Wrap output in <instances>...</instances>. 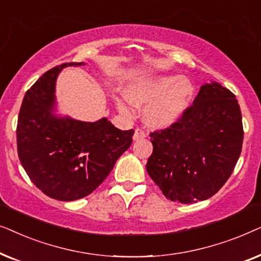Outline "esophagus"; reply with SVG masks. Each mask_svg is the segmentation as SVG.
Instances as JSON below:
<instances>
[{"instance_id":"esophagus-1","label":"esophagus","mask_w":261,"mask_h":261,"mask_svg":"<svg viewBox=\"0 0 261 261\" xmlns=\"http://www.w3.org/2000/svg\"><path fill=\"white\" fill-rule=\"evenodd\" d=\"M144 138H146V132L144 129H141V128H137V129H135V133L133 135L134 140L138 141V140H141V139H144Z\"/></svg>"}]
</instances>
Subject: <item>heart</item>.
<instances>
[{"label":"heart","instance_id":"1","mask_svg":"<svg viewBox=\"0 0 261 261\" xmlns=\"http://www.w3.org/2000/svg\"><path fill=\"white\" fill-rule=\"evenodd\" d=\"M195 97L190 80L178 74H158L141 78L127 89V97L117 98L122 113H130L132 103L147 105L144 112L149 126L164 128L179 121L188 112Z\"/></svg>","mask_w":261,"mask_h":261}]
</instances>
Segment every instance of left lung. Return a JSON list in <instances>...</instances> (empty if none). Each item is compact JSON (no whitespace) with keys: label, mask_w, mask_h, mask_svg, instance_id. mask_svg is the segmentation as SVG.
I'll return each mask as SVG.
<instances>
[{"label":"left lung","mask_w":261,"mask_h":261,"mask_svg":"<svg viewBox=\"0 0 261 261\" xmlns=\"http://www.w3.org/2000/svg\"><path fill=\"white\" fill-rule=\"evenodd\" d=\"M149 137L146 170L164 196L184 204L204 201L223 187L240 156V106L233 92L212 82L178 122Z\"/></svg>","instance_id":"left-lung-1"}]
</instances>
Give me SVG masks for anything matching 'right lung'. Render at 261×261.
<instances>
[{
  "label": "right lung",
  "mask_w": 261,
  "mask_h": 261,
  "mask_svg": "<svg viewBox=\"0 0 261 261\" xmlns=\"http://www.w3.org/2000/svg\"><path fill=\"white\" fill-rule=\"evenodd\" d=\"M69 63L45 72L24 95L16 127L19 159L30 179L48 197L76 201L90 195L133 141L103 119L84 122L53 114L56 80Z\"/></svg>",
  "instance_id": "1"
}]
</instances>
